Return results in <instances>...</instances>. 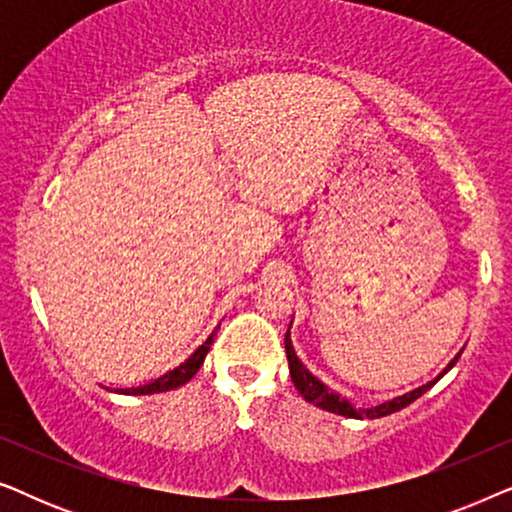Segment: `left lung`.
Returning a JSON list of instances; mask_svg holds the SVG:
<instances>
[{
  "label": "left lung",
  "instance_id": "obj_1",
  "mask_svg": "<svg viewBox=\"0 0 512 512\" xmlns=\"http://www.w3.org/2000/svg\"><path fill=\"white\" fill-rule=\"evenodd\" d=\"M284 347H286V359H289L291 380H293V384H296V389L300 391V396H303L307 403L317 405V408H321V410L335 412V415H342V417H354V419H363V417L377 419V417H387V415H391V412L403 410L405 405H410L412 401H417L419 396L426 394V391H429V389L433 387V384H436V382L440 380V377H443V375L447 373V370H450V368L454 366V363H457V359H459V354H457L450 363H447V368L436 377V380L422 384V387L415 389V391H410V394H403V396L394 398V401H387V403H382V405H375V408H359V410H356L354 405L347 401V398H342L340 394H335L333 389H328L324 382H319L317 377H314V375L310 373V370H307V368L303 366V363H300V359H298L296 352H293V347H291L289 333L284 335Z\"/></svg>",
  "mask_w": 512,
  "mask_h": 512
}]
</instances>
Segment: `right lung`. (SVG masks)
<instances>
[{
  "label": "right lung",
  "instance_id": "right-lung-1",
  "mask_svg": "<svg viewBox=\"0 0 512 512\" xmlns=\"http://www.w3.org/2000/svg\"><path fill=\"white\" fill-rule=\"evenodd\" d=\"M214 342V333L209 335V338L202 342V345L195 349V352L188 356V359L177 366L170 373L160 375L158 380H153L149 384H144V387H135V389H121V394H132V396H142V394H160V391H170V389H177L181 384H186L191 377L198 373L202 361H205V356L209 352V345Z\"/></svg>",
  "mask_w": 512,
  "mask_h": 512
}]
</instances>
